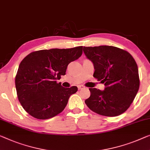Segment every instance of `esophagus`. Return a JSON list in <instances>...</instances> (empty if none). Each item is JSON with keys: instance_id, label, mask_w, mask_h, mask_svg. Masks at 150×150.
Here are the masks:
<instances>
[{"instance_id": "1", "label": "esophagus", "mask_w": 150, "mask_h": 150, "mask_svg": "<svg viewBox=\"0 0 150 150\" xmlns=\"http://www.w3.org/2000/svg\"><path fill=\"white\" fill-rule=\"evenodd\" d=\"M77 88H78V89H84L85 88V87L83 86H82V85H81V86H77Z\"/></svg>"}]
</instances>
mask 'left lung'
Wrapping results in <instances>:
<instances>
[{
  "instance_id": "obj_1",
  "label": "left lung",
  "mask_w": 150,
  "mask_h": 150,
  "mask_svg": "<svg viewBox=\"0 0 150 150\" xmlns=\"http://www.w3.org/2000/svg\"><path fill=\"white\" fill-rule=\"evenodd\" d=\"M83 52L94 66L93 77L104 83V91L89 88L85 100L98 115L117 117L131 106L139 88L137 64L127 51L112 46H83Z\"/></svg>"
}]
</instances>
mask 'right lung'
<instances>
[{"instance_id":"add662e5","label":"right lung","mask_w":150,"mask_h":150,"mask_svg":"<svg viewBox=\"0 0 150 150\" xmlns=\"http://www.w3.org/2000/svg\"><path fill=\"white\" fill-rule=\"evenodd\" d=\"M83 46L34 51L20 63L16 76L18 100L29 115L37 119L52 118L63 111L77 87H62L57 83L68 64L81 57Z\"/></svg>"}]
</instances>
